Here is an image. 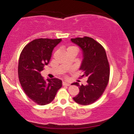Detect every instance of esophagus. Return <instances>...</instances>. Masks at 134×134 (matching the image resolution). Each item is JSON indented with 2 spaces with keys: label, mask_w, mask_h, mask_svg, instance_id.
I'll return each mask as SVG.
<instances>
[{
  "label": "esophagus",
  "mask_w": 134,
  "mask_h": 134,
  "mask_svg": "<svg viewBox=\"0 0 134 134\" xmlns=\"http://www.w3.org/2000/svg\"><path fill=\"white\" fill-rule=\"evenodd\" d=\"M62 85H64V86H70V84L68 83H67V82H63Z\"/></svg>",
  "instance_id": "esophagus-1"
}]
</instances>
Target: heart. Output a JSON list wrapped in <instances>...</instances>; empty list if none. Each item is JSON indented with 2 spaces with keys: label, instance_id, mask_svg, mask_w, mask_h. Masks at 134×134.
Returning a JSON list of instances; mask_svg holds the SVG:
<instances>
[{
  "label": "heart",
  "instance_id": "b5f03b06",
  "mask_svg": "<svg viewBox=\"0 0 134 134\" xmlns=\"http://www.w3.org/2000/svg\"><path fill=\"white\" fill-rule=\"evenodd\" d=\"M70 49H76V50H77V48H76V47H74V46H70V47H69V48H67V51L70 50Z\"/></svg>",
  "mask_w": 134,
  "mask_h": 134
}]
</instances>
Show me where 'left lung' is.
<instances>
[{
	"mask_svg": "<svg viewBox=\"0 0 134 134\" xmlns=\"http://www.w3.org/2000/svg\"><path fill=\"white\" fill-rule=\"evenodd\" d=\"M71 41L82 49L83 58L79 69L83 71L81 77H88L85 86L72 83L79 89L73 99L81 105H90L100 97L108 84L110 69L106 53L100 44L89 37L71 39Z\"/></svg>",
	"mask_w": 134,
	"mask_h": 134,
	"instance_id": "obj_1",
	"label": "left lung"
}]
</instances>
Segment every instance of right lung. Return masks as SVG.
I'll list each match as a JSON object with an SVG mask.
<instances>
[{"label": "right lung", "mask_w": 134, "mask_h": 134, "mask_svg": "<svg viewBox=\"0 0 134 134\" xmlns=\"http://www.w3.org/2000/svg\"><path fill=\"white\" fill-rule=\"evenodd\" d=\"M61 39H37L25 46L20 56L18 77L23 91L29 98L38 105L52 102L62 86L59 79H44L41 72L49 64L54 48Z\"/></svg>", "instance_id": "obj_1"}]
</instances>
